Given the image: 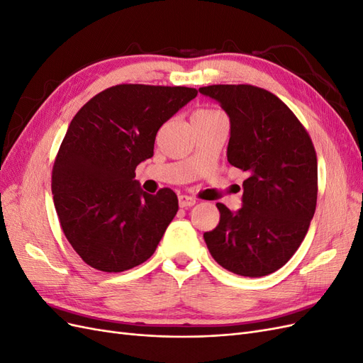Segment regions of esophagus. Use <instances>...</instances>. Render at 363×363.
I'll return each instance as SVG.
<instances>
[{"label":"esophagus","mask_w":363,"mask_h":363,"mask_svg":"<svg viewBox=\"0 0 363 363\" xmlns=\"http://www.w3.org/2000/svg\"><path fill=\"white\" fill-rule=\"evenodd\" d=\"M195 203H196L195 199H192V196H189V195H180V196H179V204H180L182 208L191 207V206H194Z\"/></svg>","instance_id":"1"}]
</instances>
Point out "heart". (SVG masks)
Listing matches in <instances>:
<instances>
[{
  "label": "heart",
  "instance_id": "b5f03b06",
  "mask_svg": "<svg viewBox=\"0 0 363 363\" xmlns=\"http://www.w3.org/2000/svg\"><path fill=\"white\" fill-rule=\"evenodd\" d=\"M195 115H200V116H212V115H221L216 111H211V108H203V111L195 112Z\"/></svg>",
  "mask_w": 363,
  "mask_h": 363
}]
</instances>
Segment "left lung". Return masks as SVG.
Returning <instances> with one entry per match:
<instances>
[{
	"label": "left lung",
	"instance_id": "1",
	"mask_svg": "<svg viewBox=\"0 0 363 363\" xmlns=\"http://www.w3.org/2000/svg\"><path fill=\"white\" fill-rule=\"evenodd\" d=\"M200 94L230 118L227 160L248 172L242 207L221 203V218L204 233L212 257L230 272L262 277L298 250L316 207L318 163L309 133L279 98L251 84H213Z\"/></svg>",
	"mask_w": 363,
	"mask_h": 363
}]
</instances>
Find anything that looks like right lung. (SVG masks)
I'll return each instance as SVG.
<instances>
[{
	"label": "right lung",
	"mask_w": 363,
	"mask_h": 363,
	"mask_svg": "<svg viewBox=\"0 0 363 363\" xmlns=\"http://www.w3.org/2000/svg\"><path fill=\"white\" fill-rule=\"evenodd\" d=\"M196 94L184 86L118 84L72 118L51 191L63 233L87 265L123 272L156 251L179 200L168 188L142 191L135 169L155 155L159 128Z\"/></svg>",
	"instance_id": "obj_1"
}]
</instances>
